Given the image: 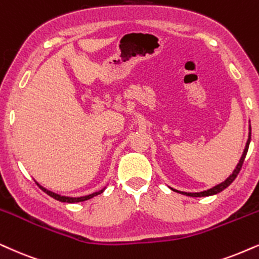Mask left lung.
Masks as SVG:
<instances>
[{
	"label": "left lung",
	"instance_id": "8db88e82",
	"mask_svg": "<svg viewBox=\"0 0 259 259\" xmlns=\"http://www.w3.org/2000/svg\"><path fill=\"white\" fill-rule=\"evenodd\" d=\"M250 141H251V126H250V134H248V140L246 142V147H245L244 149V153L243 155H241L240 160H239V163L237 165V167L233 171V173L228 177L227 179H226L225 182H222L221 184H219L217 186H214V188L207 190V191H202V192H184V191H178V190H175L172 189L173 191H177L179 192V194H183V195H186V196H191V197H204V196H211V195H215V194H219V192H221L222 190H225L227 186H230L232 183L235 178H237V176L239 175V172H240L241 167H243V163H244V160H245V156H246L247 154V150H248V146H250Z\"/></svg>",
	"mask_w": 259,
	"mask_h": 259
}]
</instances>
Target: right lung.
<instances>
[{
    "instance_id": "obj_1",
    "label": "right lung",
    "mask_w": 259,
    "mask_h": 259,
    "mask_svg": "<svg viewBox=\"0 0 259 259\" xmlns=\"http://www.w3.org/2000/svg\"><path fill=\"white\" fill-rule=\"evenodd\" d=\"M38 185H39V184H38ZM39 188H40V189L42 190V191L45 192V194H48L49 196H50V197L57 199V201H60V202H65V203H77V202L87 201V199L93 198L94 196L100 195L101 192H103L104 190H105V188H104L103 190H100V191L93 192V194L87 195V196H82V197H67V196H61V195H58V194H55V192H52V191H49V190H47L45 188H42V186H40V185H39Z\"/></svg>"
}]
</instances>
